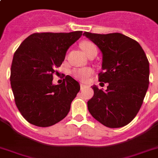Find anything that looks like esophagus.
Wrapping results in <instances>:
<instances>
[{
	"label": "esophagus",
	"mask_w": 158,
	"mask_h": 158,
	"mask_svg": "<svg viewBox=\"0 0 158 158\" xmlns=\"http://www.w3.org/2000/svg\"><path fill=\"white\" fill-rule=\"evenodd\" d=\"M87 87V85L83 84V83H80V87H81V89H83V88H84V87Z\"/></svg>",
	"instance_id": "1"
}]
</instances>
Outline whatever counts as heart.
Returning a JSON list of instances; mask_svg holds the SVG:
<instances>
[{
	"instance_id": "1",
	"label": "heart",
	"mask_w": 158,
	"mask_h": 158,
	"mask_svg": "<svg viewBox=\"0 0 158 158\" xmlns=\"http://www.w3.org/2000/svg\"><path fill=\"white\" fill-rule=\"evenodd\" d=\"M80 48L82 50L86 53L87 56L92 53L93 52L97 51V48H96L95 44L92 42L88 40L83 41L80 44ZM93 73V70L90 68H79V69L74 70L72 74H73L74 77L76 78L77 79L83 82H86L87 79H89L91 74Z\"/></svg>"
}]
</instances>
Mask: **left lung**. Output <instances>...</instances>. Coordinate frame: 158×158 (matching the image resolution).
<instances>
[{
	"label": "left lung",
	"mask_w": 158,
	"mask_h": 158,
	"mask_svg": "<svg viewBox=\"0 0 158 158\" xmlns=\"http://www.w3.org/2000/svg\"><path fill=\"white\" fill-rule=\"evenodd\" d=\"M102 53L98 81L108 83L103 91L92 86L94 95L88 110L100 123L110 127H123L139 111L149 87V64L145 52L136 40L123 34H97L85 31Z\"/></svg>",
	"instance_id": "8db88e82"
}]
</instances>
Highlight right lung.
<instances>
[{
    "label": "right lung",
    "instance_id": "obj_1",
    "mask_svg": "<svg viewBox=\"0 0 158 158\" xmlns=\"http://www.w3.org/2000/svg\"><path fill=\"white\" fill-rule=\"evenodd\" d=\"M82 31L36 32L26 38L15 52L11 66V87L22 116L36 127H51L68 115L80 90L77 81L67 75L53 85V74L61 66L69 47Z\"/></svg>",
    "mask_w": 158,
    "mask_h": 158
}]
</instances>
